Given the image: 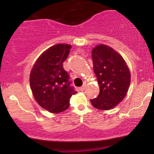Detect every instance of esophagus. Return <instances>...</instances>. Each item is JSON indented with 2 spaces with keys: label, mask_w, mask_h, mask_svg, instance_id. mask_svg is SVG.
<instances>
[{
  "label": "esophagus",
  "mask_w": 154,
  "mask_h": 154,
  "mask_svg": "<svg viewBox=\"0 0 154 154\" xmlns=\"http://www.w3.org/2000/svg\"><path fill=\"white\" fill-rule=\"evenodd\" d=\"M79 90H80L81 91H84L85 90V85H82V87L79 88Z\"/></svg>",
  "instance_id": "esophagus-1"
}]
</instances>
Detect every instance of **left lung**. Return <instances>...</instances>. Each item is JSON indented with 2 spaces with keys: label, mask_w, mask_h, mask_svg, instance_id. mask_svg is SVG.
<instances>
[{
  "label": "left lung",
  "mask_w": 154,
  "mask_h": 154,
  "mask_svg": "<svg viewBox=\"0 0 154 154\" xmlns=\"http://www.w3.org/2000/svg\"><path fill=\"white\" fill-rule=\"evenodd\" d=\"M92 59L100 93L91 102L95 109L110 110L128 93L131 81L130 69L119 53L104 44L93 48Z\"/></svg>",
  "instance_id": "obj_1"
}]
</instances>
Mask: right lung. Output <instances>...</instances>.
Returning a JSON list of instances; mask_svg holds the SVG:
<instances>
[{"label":"right lung","instance_id":"obj_1","mask_svg":"<svg viewBox=\"0 0 154 154\" xmlns=\"http://www.w3.org/2000/svg\"><path fill=\"white\" fill-rule=\"evenodd\" d=\"M71 48V45L63 43L48 48L38 58L30 72L29 85L35 100L53 114L66 111L70 98L77 93L63 68Z\"/></svg>","mask_w":154,"mask_h":154}]
</instances>
